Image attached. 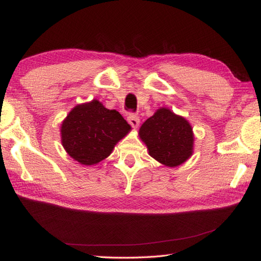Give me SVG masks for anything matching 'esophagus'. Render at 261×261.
<instances>
[{"label": "esophagus", "mask_w": 261, "mask_h": 261, "mask_svg": "<svg viewBox=\"0 0 261 261\" xmlns=\"http://www.w3.org/2000/svg\"><path fill=\"white\" fill-rule=\"evenodd\" d=\"M127 122H129L132 127H138L140 123V119L139 116H138V114L129 113V115H127Z\"/></svg>", "instance_id": "obj_1"}]
</instances>
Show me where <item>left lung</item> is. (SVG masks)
<instances>
[{
    "instance_id": "left-lung-1",
    "label": "left lung",
    "mask_w": 261,
    "mask_h": 261,
    "mask_svg": "<svg viewBox=\"0 0 261 261\" xmlns=\"http://www.w3.org/2000/svg\"><path fill=\"white\" fill-rule=\"evenodd\" d=\"M139 136L149 154L168 167H176L192 156V126L168 109H160L149 118L141 125Z\"/></svg>"
}]
</instances>
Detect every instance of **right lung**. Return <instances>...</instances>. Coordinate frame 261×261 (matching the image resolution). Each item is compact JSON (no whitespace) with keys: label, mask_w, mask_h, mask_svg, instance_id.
Segmentation results:
<instances>
[{"label":"right lung","mask_w":261,"mask_h":261,"mask_svg":"<svg viewBox=\"0 0 261 261\" xmlns=\"http://www.w3.org/2000/svg\"><path fill=\"white\" fill-rule=\"evenodd\" d=\"M130 129L118 111L94 99L70 111L62 124V142L71 158L90 166L109 157Z\"/></svg>","instance_id":"right-lung-1"}]
</instances>
